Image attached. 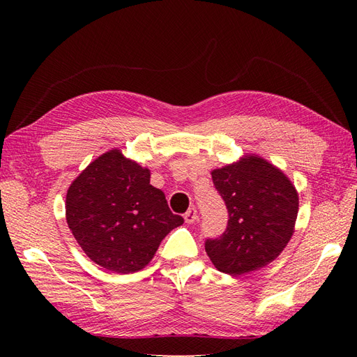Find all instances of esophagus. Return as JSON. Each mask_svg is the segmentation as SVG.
<instances>
[{"mask_svg":"<svg viewBox=\"0 0 357 357\" xmlns=\"http://www.w3.org/2000/svg\"><path fill=\"white\" fill-rule=\"evenodd\" d=\"M197 219H198V211H197L195 207L189 208V210L185 213V220H186L188 223H193Z\"/></svg>","mask_w":357,"mask_h":357,"instance_id":"esophagus-1","label":"esophagus"}]
</instances>
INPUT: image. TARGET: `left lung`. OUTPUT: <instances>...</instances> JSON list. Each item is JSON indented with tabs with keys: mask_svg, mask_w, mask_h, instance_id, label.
I'll use <instances>...</instances> for the list:
<instances>
[{
	"mask_svg": "<svg viewBox=\"0 0 357 357\" xmlns=\"http://www.w3.org/2000/svg\"><path fill=\"white\" fill-rule=\"evenodd\" d=\"M228 208L222 235L205 240V252L220 273L241 275L273 262L294 234L298 193L265 159L248 156L211 172Z\"/></svg>",
	"mask_w": 357,
	"mask_h": 357,
	"instance_id": "8db88e82",
	"label": "left lung"
}]
</instances>
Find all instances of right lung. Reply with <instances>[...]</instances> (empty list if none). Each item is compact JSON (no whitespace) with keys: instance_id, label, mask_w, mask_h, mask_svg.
<instances>
[{"instance_id":"add662e5","label":"right lung","mask_w":357,"mask_h":357,"mask_svg":"<svg viewBox=\"0 0 357 357\" xmlns=\"http://www.w3.org/2000/svg\"><path fill=\"white\" fill-rule=\"evenodd\" d=\"M67 223L95 264L119 274L143 269L167 234L183 225L150 171L119 150L95 159L67 192Z\"/></svg>"}]
</instances>
